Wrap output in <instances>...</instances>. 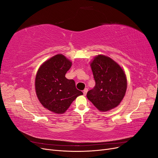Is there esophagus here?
Masks as SVG:
<instances>
[{
	"label": "esophagus",
	"instance_id": "1",
	"mask_svg": "<svg viewBox=\"0 0 158 158\" xmlns=\"http://www.w3.org/2000/svg\"><path fill=\"white\" fill-rule=\"evenodd\" d=\"M88 88H85V89H84V92H83L84 95H86V94H87V92H88Z\"/></svg>",
	"mask_w": 158,
	"mask_h": 158
}]
</instances>
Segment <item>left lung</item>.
<instances>
[{
	"instance_id": "8db88e82",
	"label": "left lung",
	"mask_w": 158,
	"mask_h": 158,
	"mask_svg": "<svg viewBox=\"0 0 158 158\" xmlns=\"http://www.w3.org/2000/svg\"><path fill=\"white\" fill-rule=\"evenodd\" d=\"M95 85L87 98L100 111L117 107L125 97L127 80L125 71L110 57L98 55L90 63Z\"/></svg>"
}]
</instances>
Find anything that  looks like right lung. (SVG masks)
Wrapping results in <instances>:
<instances>
[{"label":"right lung","instance_id":"1","mask_svg":"<svg viewBox=\"0 0 158 158\" xmlns=\"http://www.w3.org/2000/svg\"><path fill=\"white\" fill-rule=\"evenodd\" d=\"M73 63L62 54H57L43 63L37 72L35 88L41 104L50 111L63 114L79 95L74 80L65 74Z\"/></svg>","mask_w":158,"mask_h":158}]
</instances>
